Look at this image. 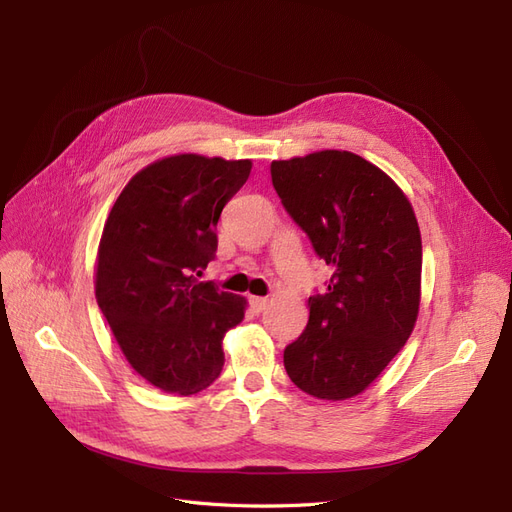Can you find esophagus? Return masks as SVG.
Masks as SVG:
<instances>
[{"instance_id": "34e87169", "label": "esophagus", "mask_w": 512, "mask_h": 512, "mask_svg": "<svg viewBox=\"0 0 512 512\" xmlns=\"http://www.w3.org/2000/svg\"><path fill=\"white\" fill-rule=\"evenodd\" d=\"M250 305H252L254 312H265V309L269 307V299L267 297H252Z\"/></svg>"}]
</instances>
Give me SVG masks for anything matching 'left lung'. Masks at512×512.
Returning <instances> with one entry per match:
<instances>
[{
    "mask_svg": "<svg viewBox=\"0 0 512 512\" xmlns=\"http://www.w3.org/2000/svg\"><path fill=\"white\" fill-rule=\"evenodd\" d=\"M282 205L327 262L324 294L284 350L290 380L307 395L363 393L408 342L421 305L423 245L408 196L365 158L324 149L271 162Z\"/></svg>",
    "mask_w": 512,
    "mask_h": 512,
    "instance_id": "obj_1",
    "label": "left lung"
}]
</instances>
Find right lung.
I'll return each instance as SVG.
<instances>
[{"label": "right lung", "instance_id": "add662e5", "mask_svg": "<svg viewBox=\"0 0 512 512\" xmlns=\"http://www.w3.org/2000/svg\"><path fill=\"white\" fill-rule=\"evenodd\" d=\"M252 160L179 153L128 181L104 222L96 299L138 376L181 397L215 382L245 297L198 282L218 250L220 213Z\"/></svg>", "mask_w": 512, "mask_h": 512}]
</instances>
